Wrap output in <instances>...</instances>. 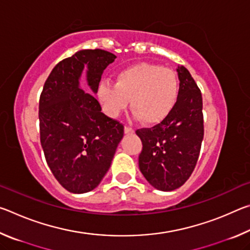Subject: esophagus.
<instances>
[{
	"mask_svg": "<svg viewBox=\"0 0 250 250\" xmlns=\"http://www.w3.org/2000/svg\"><path fill=\"white\" fill-rule=\"evenodd\" d=\"M134 132V130L132 129V128H130V126H125V134H131V133H133Z\"/></svg>",
	"mask_w": 250,
	"mask_h": 250,
	"instance_id": "obj_1",
	"label": "esophagus"
}]
</instances>
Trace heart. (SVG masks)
Wrapping results in <instances>:
<instances>
[{"instance_id": "heart-1", "label": "heart", "mask_w": 250, "mask_h": 250, "mask_svg": "<svg viewBox=\"0 0 250 250\" xmlns=\"http://www.w3.org/2000/svg\"><path fill=\"white\" fill-rule=\"evenodd\" d=\"M180 94L175 71L162 66L140 62L125 67L117 75L116 83L104 82L98 96L104 111L118 117L128 105L134 117L146 125H155L170 115Z\"/></svg>"}]
</instances>
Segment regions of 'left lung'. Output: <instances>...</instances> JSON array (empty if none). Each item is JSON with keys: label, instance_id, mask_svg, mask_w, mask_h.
<instances>
[{"label": "left lung", "instance_id": "1", "mask_svg": "<svg viewBox=\"0 0 250 250\" xmlns=\"http://www.w3.org/2000/svg\"><path fill=\"white\" fill-rule=\"evenodd\" d=\"M180 94L172 112L159 125L135 131L142 141L139 167L156 189L174 191L191 176L204 137L200 88L184 66L177 67Z\"/></svg>", "mask_w": 250, "mask_h": 250}]
</instances>
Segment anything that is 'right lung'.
Masks as SVG:
<instances>
[{
	"instance_id": "1",
	"label": "right lung",
	"mask_w": 250,
	"mask_h": 250,
	"mask_svg": "<svg viewBox=\"0 0 250 250\" xmlns=\"http://www.w3.org/2000/svg\"><path fill=\"white\" fill-rule=\"evenodd\" d=\"M116 58L104 49L79 50L54 67L41 94V145L55 179L68 192L96 188L124 137V125L101 112L98 100L79 88L87 67L88 86L96 94Z\"/></svg>"
}]
</instances>
